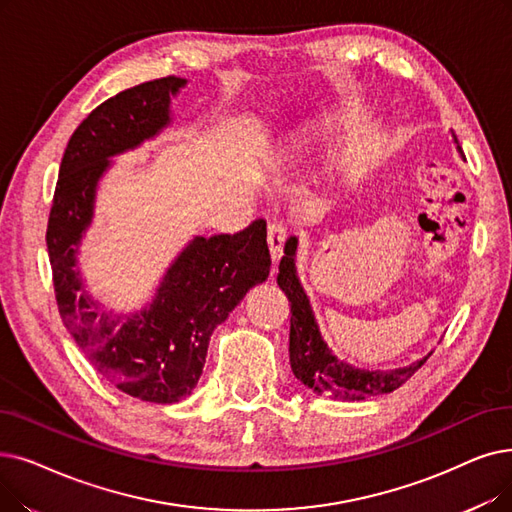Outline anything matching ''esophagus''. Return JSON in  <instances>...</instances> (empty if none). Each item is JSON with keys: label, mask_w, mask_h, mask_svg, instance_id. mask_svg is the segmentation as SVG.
<instances>
[{"label": "esophagus", "mask_w": 512, "mask_h": 512, "mask_svg": "<svg viewBox=\"0 0 512 512\" xmlns=\"http://www.w3.org/2000/svg\"><path fill=\"white\" fill-rule=\"evenodd\" d=\"M284 240H286V228L280 224H270L268 226V244H270V255L274 261V272H276V263L282 257L284 249Z\"/></svg>", "instance_id": "34e87169"}]
</instances>
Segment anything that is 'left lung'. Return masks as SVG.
I'll return each mask as SVG.
<instances>
[{
	"mask_svg": "<svg viewBox=\"0 0 512 512\" xmlns=\"http://www.w3.org/2000/svg\"><path fill=\"white\" fill-rule=\"evenodd\" d=\"M454 144L462 154L458 138L452 133ZM297 236H291L284 244V257L280 259L278 284L291 301V337H288V353H291V368L297 379L314 389L318 395H330L345 399V402H360V399L391 393L393 389L402 387L410 376L427 362L429 355L416 360L402 368L389 370H366L355 368L337 355H332L328 345L324 343L320 328L311 309L309 297L297 276Z\"/></svg>",
	"mask_w": 512,
	"mask_h": 512,
	"instance_id": "8db88e82",
	"label": "left lung"
}]
</instances>
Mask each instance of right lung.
Returning a JSON list of instances; mask_svg holds the SVG:
<instances>
[{
    "instance_id": "obj_1",
    "label": "right lung",
    "mask_w": 512,
    "mask_h": 512,
    "mask_svg": "<svg viewBox=\"0 0 512 512\" xmlns=\"http://www.w3.org/2000/svg\"><path fill=\"white\" fill-rule=\"evenodd\" d=\"M186 83L173 75L140 83L83 119L64 150L46 234L66 330L104 379L152 404H175L192 393L215 326L255 284L268 280L272 265L268 230L257 219L238 234L194 236L136 314L117 316L85 291L77 253L92 226L98 182L110 159L171 123V98Z\"/></svg>"
}]
</instances>
